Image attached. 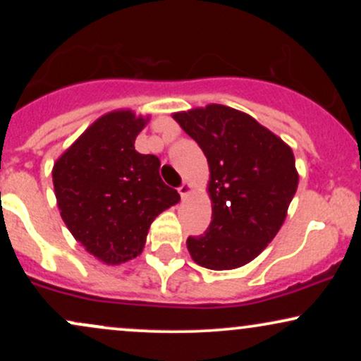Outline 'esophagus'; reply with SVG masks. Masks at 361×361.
<instances>
[{
    "mask_svg": "<svg viewBox=\"0 0 361 361\" xmlns=\"http://www.w3.org/2000/svg\"><path fill=\"white\" fill-rule=\"evenodd\" d=\"M192 192V186H190L188 183H183L180 186V188H178V193L181 195V198H186L188 197V193Z\"/></svg>",
    "mask_w": 361,
    "mask_h": 361,
    "instance_id": "34e87169",
    "label": "esophagus"
}]
</instances>
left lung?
Wrapping results in <instances>:
<instances>
[{"mask_svg":"<svg viewBox=\"0 0 361 361\" xmlns=\"http://www.w3.org/2000/svg\"><path fill=\"white\" fill-rule=\"evenodd\" d=\"M209 161L212 222L186 247L209 270H234L273 241L299 185L292 149L247 114L207 105L173 115Z\"/></svg>","mask_w":361,"mask_h":361,"instance_id":"obj_1","label":"left lung"}]
</instances>
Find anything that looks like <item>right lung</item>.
Instances as JSON below:
<instances>
[{
    "mask_svg": "<svg viewBox=\"0 0 361 361\" xmlns=\"http://www.w3.org/2000/svg\"><path fill=\"white\" fill-rule=\"evenodd\" d=\"M147 118L130 110L103 115L56 161L54 190L61 217L85 250L106 264L140 255L149 227L180 202L159 176V159L134 142Z\"/></svg>",
    "mask_w": 361,
    "mask_h": 361,
    "instance_id": "obj_1",
    "label": "right lung"
}]
</instances>
